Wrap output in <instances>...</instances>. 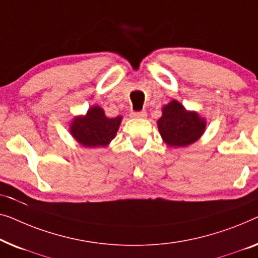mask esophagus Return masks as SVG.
Returning <instances> with one entry per match:
<instances>
[{
    "mask_svg": "<svg viewBox=\"0 0 258 258\" xmlns=\"http://www.w3.org/2000/svg\"><path fill=\"white\" fill-rule=\"evenodd\" d=\"M131 117L138 118V119H144L147 117V113L144 111L143 112H132V113H131Z\"/></svg>",
    "mask_w": 258,
    "mask_h": 258,
    "instance_id": "1",
    "label": "esophagus"
}]
</instances>
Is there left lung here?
I'll return each mask as SVG.
<instances>
[{
    "mask_svg": "<svg viewBox=\"0 0 258 258\" xmlns=\"http://www.w3.org/2000/svg\"><path fill=\"white\" fill-rule=\"evenodd\" d=\"M162 115L157 125L167 146L186 147L198 141L207 127L206 118L197 111H188L180 101L170 100L162 107Z\"/></svg>",
    "mask_w": 258,
    "mask_h": 258,
    "instance_id": "1",
    "label": "left lung"
}]
</instances>
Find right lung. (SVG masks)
<instances>
[{
  "label": "right lung",
  "mask_w": 258,
  "mask_h": 258,
  "mask_svg": "<svg viewBox=\"0 0 258 258\" xmlns=\"http://www.w3.org/2000/svg\"><path fill=\"white\" fill-rule=\"evenodd\" d=\"M122 117L108 118L98 105L91 106L85 114L76 115L69 131L72 138L82 146L94 148L106 147L117 136Z\"/></svg>",
  "instance_id": "obj_1"
}]
</instances>
